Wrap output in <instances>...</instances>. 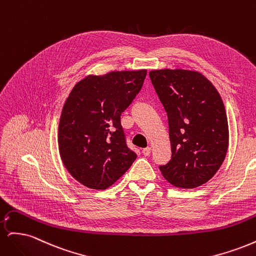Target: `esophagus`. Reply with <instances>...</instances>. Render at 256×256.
Returning a JSON list of instances; mask_svg holds the SVG:
<instances>
[{
	"mask_svg": "<svg viewBox=\"0 0 256 256\" xmlns=\"http://www.w3.org/2000/svg\"><path fill=\"white\" fill-rule=\"evenodd\" d=\"M150 152H152V148H150V147H146V148H143V150H142V152H143L144 156H150Z\"/></svg>",
	"mask_w": 256,
	"mask_h": 256,
	"instance_id": "esophagus-1",
	"label": "esophagus"
}]
</instances>
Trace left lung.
<instances>
[{
  "mask_svg": "<svg viewBox=\"0 0 256 256\" xmlns=\"http://www.w3.org/2000/svg\"><path fill=\"white\" fill-rule=\"evenodd\" d=\"M150 78L168 120L172 158L159 168L178 188H196L220 168L228 148V116L219 92L205 76L157 69Z\"/></svg>",
  "mask_w": 256,
  "mask_h": 256,
  "instance_id": "1",
  "label": "left lung"
}]
</instances>
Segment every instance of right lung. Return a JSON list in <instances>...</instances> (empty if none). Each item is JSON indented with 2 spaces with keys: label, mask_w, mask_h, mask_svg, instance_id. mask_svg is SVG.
<instances>
[{
  "label": "right lung",
  "mask_w": 256,
  "mask_h": 256,
  "mask_svg": "<svg viewBox=\"0 0 256 256\" xmlns=\"http://www.w3.org/2000/svg\"><path fill=\"white\" fill-rule=\"evenodd\" d=\"M146 74L140 69L90 74L69 92L58 124V150L67 171L85 187H111L136 160L120 115L141 90Z\"/></svg>",
  "instance_id": "obj_1"
}]
</instances>
